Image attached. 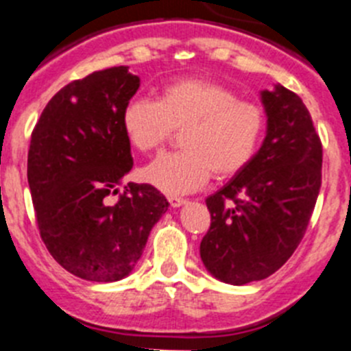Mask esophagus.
I'll return each instance as SVG.
<instances>
[{"label":"esophagus","instance_id":"obj_1","mask_svg":"<svg viewBox=\"0 0 351 351\" xmlns=\"http://www.w3.org/2000/svg\"><path fill=\"white\" fill-rule=\"evenodd\" d=\"M169 202L172 207H181L182 204H186V200L182 197H176V195H169Z\"/></svg>","mask_w":351,"mask_h":351}]
</instances>
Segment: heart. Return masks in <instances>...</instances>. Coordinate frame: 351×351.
<instances>
[{"label": "heart", "mask_w": 351, "mask_h": 351, "mask_svg": "<svg viewBox=\"0 0 351 351\" xmlns=\"http://www.w3.org/2000/svg\"><path fill=\"white\" fill-rule=\"evenodd\" d=\"M267 128L256 101L206 79H178L161 88L158 100L135 96L123 108V130L141 153H153L182 130L178 153L161 154L144 179L169 193L193 191L210 173L235 176L255 158Z\"/></svg>", "instance_id": "obj_1"}]
</instances>
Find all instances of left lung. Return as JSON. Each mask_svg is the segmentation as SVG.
I'll use <instances>...</instances> for the list:
<instances>
[{
    "instance_id": "obj_1",
    "label": "left lung",
    "mask_w": 351,
    "mask_h": 351,
    "mask_svg": "<svg viewBox=\"0 0 351 351\" xmlns=\"http://www.w3.org/2000/svg\"><path fill=\"white\" fill-rule=\"evenodd\" d=\"M267 135L250 165L207 197L210 226L200 243L207 271L228 285L274 274L293 255L322 186V141L299 96L263 91Z\"/></svg>"
}]
</instances>
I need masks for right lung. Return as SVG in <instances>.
Instances as JSON below:
<instances>
[{
	"label": "right lung",
	"mask_w": 351,
	"mask_h": 351,
	"mask_svg": "<svg viewBox=\"0 0 351 351\" xmlns=\"http://www.w3.org/2000/svg\"><path fill=\"white\" fill-rule=\"evenodd\" d=\"M138 86L128 66L93 71L56 93L31 133L27 182L40 237L82 280L128 276L169 209L151 184L128 182L116 202L108 198L133 167L123 108Z\"/></svg>",
	"instance_id": "right-lung-1"
}]
</instances>
